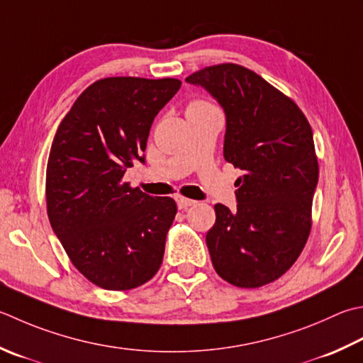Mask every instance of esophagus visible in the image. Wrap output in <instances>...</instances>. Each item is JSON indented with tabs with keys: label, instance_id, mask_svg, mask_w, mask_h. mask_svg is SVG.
<instances>
[{
	"label": "esophagus",
	"instance_id": "obj_1",
	"mask_svg": "<svg viewBox=\"0 0 363 363\" xmlns=\"http://www.w3.org/2000/svg\"><path fill=\"white\" fill-rule=\"evenodd\" d=\"M176 203H177V208H179V209H187V208H190V206H194L196 201L195 200H190V198L177 196L176 198Z\"/></svg>",
	"mask_w": 363,
	"mask_h": 363
}]
</instances>
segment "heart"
I'll return each instance as SVG.
<instances>
[{
  "instance_id": "obj_1",
  "label": "heart",
  "mask_w": 363,
  "mask_h": 363,
  "mask_svg": "<svg viewBox=\"0 0 363 363\" xmlns=\"http://www.w3.org/2000/svg\"><path fill=\"white\" fill-rule=\"evenodd\" d=\"M203 105H209V104H206V102H191L189 106H203Z\"/></svg>"
}]
</instances>
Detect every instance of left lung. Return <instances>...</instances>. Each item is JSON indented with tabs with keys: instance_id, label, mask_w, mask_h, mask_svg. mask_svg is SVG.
Returning a JSON list of instances; mask_svg holds the SVG:
<instances>
[{
	"instance_id": "8db88e82",
	"label": "left lung",
	"mask_w": 363,
	"mask_h": 363,
	"mask_svg": "<svg viewBox=\"0 0 363 363\" xmlns=\"http://www.w3.org/2000/svg\"><path fill=\"white\" fill-rule=\"evenodd\" d=\"M186 82L223 108V157L244 172L238 209L214 206L206 234L212 264L234 286L267 285L294 264L311 230L319 174L313 132L289 97L239 64L204 67Z\"/></svg>"
}]
</instances>
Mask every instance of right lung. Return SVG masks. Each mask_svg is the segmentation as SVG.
I'll use <instances>...</instances> for the list:
<instances>
[{
	"label": "right lung",
	"mask_w": 363,
	"mask_h": 363,
	"mask_svg": "<svg viewBox=\"0 0 363 363\" xmlns=\"http://www.w3.org/2000/svg\"><path fill=\"white\" fill-rule=\"evenodd\" d=\"M179 88L176 78H102L56 130L45 177L50 225L72 264L104 289L141 286L162 264L176 203L123 176L145 163L152 121Z\"/></svg>",
	"instance_id": "right-lung-1"
}]
</instances>
